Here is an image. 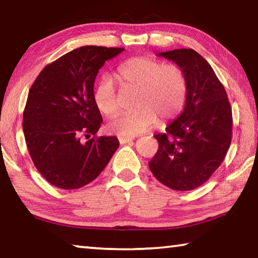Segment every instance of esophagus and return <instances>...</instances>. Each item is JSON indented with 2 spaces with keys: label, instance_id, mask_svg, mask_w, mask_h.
<instances>
[{
  "label": "esophagus",
  "instance_id": "1",
  "mask_svg": "<svg viewBox=\"0 0 258 258\" xmlns=\"http://www.w3.org/2000/svg\"><path fill=\"white\" fill-rule=\"evenodd\" d=\"M133 138H130V137H120L119 138V142L121 145H124V143H128V142H132L133 141Z\"/></svg>",
  "mask_w": 258,
  "mask_h": 258
}]
</instances>
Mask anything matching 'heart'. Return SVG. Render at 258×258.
<instances>
[{
	"label": "heart",
	"instance_id": "b5f03b06",
	"mask_svg": "<svg viewBox=\"0 0 258 258\" xmlns=\"http://www.w3.org/2000/svg\"><path fill=\"white\" fill-rule=\"evenodd\" d=\"M124 90H135L132 112L121 113L108 123L110 133L134 137L154 127L157 121L167 123L180 115L186 100L187 83L184 72L174 63L135 56L117 69ZM93 100L100 112L113 116L119 110V100L110 78L104 77L95 86Z\"/></svg>",
	"mask_w": 258,
	"mask_h": 258
}]
</instances>
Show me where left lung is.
Returning <instances> with one entry per match:
<instances>
[{"mask_svg": "<svg viewBox=\"0 0 258 258\" xmlns=\"http://www.w3.org/2000/svg\"><path fill=\"white\" fill-rule=\"evenodd\" d=\"M184 72V109L166 133L156 134L158 150L149 161L164 185L189 191L204 184L220 167L232 138V109L224 86L206 60L192 49L161 52Z\"/></svg>", "mask_w": 258, "mask_h": 258, "instance_id": "8db88e82", "label": "left lung"}]
</instances>
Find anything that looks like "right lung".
<instances>
[{"label": "right lung", "mask_w": 258, "mask_h": 258, "mask_svg": "<svg viewBox=\"0 0 258 258\" xmlns=\"http://www.w3.org/2000/svg\"><path fill=\"white\" fill-rule=\"evenodd\" d=\"M123 51L78 47L45 66L30 87L23 121L26 145L35 167L52 185L73 190L89 184L119 147L116 137H95L102 116L93 87L99 69ZM83 136L89 140L82 143Z\"/></svg>", "instance_id": "right-lung-1"}]
</instances>
